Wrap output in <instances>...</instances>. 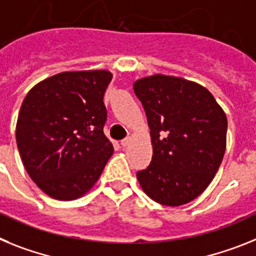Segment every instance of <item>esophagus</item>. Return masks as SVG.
Instances as JSON below:
<instances>
[{"mask_svg": "<svg viewBox=\"0 0 256 256\" xmlns=\"http://www.w3.org/2000/svg\"><path fill=\"white\" fill-rule=\"evenodd\" d=\"M130 142H131V138H130V136L125 138V139H124V140H121L122 146H128V144H130Z\"/></svg>", "mask_w": 256, "mask_h": 256, "instance_id": "34e87169", "label": "esophagus"}]
</instances>
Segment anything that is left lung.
Wrapping results in <instances>:
<instances>
[{"mask_svg": "<svg viewBox=\"0 0 256 256\" xmlns=\"http://www.w3.org/2000/svg\"><path fill=\"white\" fill-rule=\"evenodd\" d=\"M134 91L146 110L153 156L138 171L142 190L165 206H182L212 182L226 146V116L206 88L165 74L138 80Z\"/></svg>", "mask_w": 256, "mask_h": 256, "instance_id": "left-lung-1", "label": "left lung"}]
</instances>
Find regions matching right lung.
Wrapping results in <instances>:
<instances>
[{
	"instance_id": "right-lung-1",
	"label": "right lung",
	"mask_w": 256,
	"mask_h": 256,
	"mask_svg": "<svg viewBox=\"0 0 256 256\" xmlns=\"http://www.w3.org/2000/svg\"><path fill=\"white\" fill-rule=\"evenodd\" d=\"M110 80L108 70L62 72L24 98L18 150L30 179L52 198L72 201L86 194L113 154L103 131V96Z\"/></svg>"
}]
</instances>
